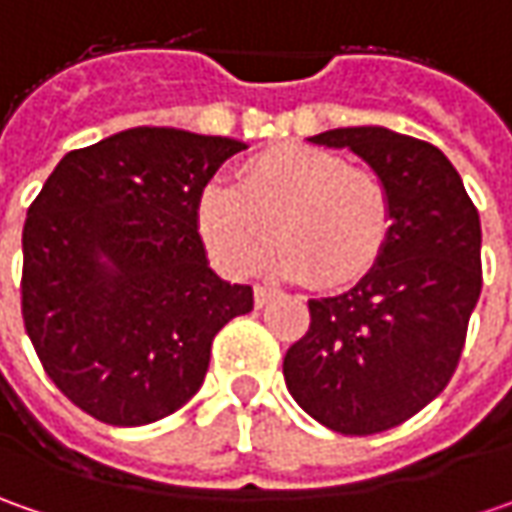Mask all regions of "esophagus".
Returning <instances> with one entry per match:
<instances>
[{"instance_id":"obj_1","label":"esophagus","mask_w":512,"mask_h":512,"mask_svg":"<svg viewBox=\"0 0 512 512\" xmlns=\"http://www.w3.org/2000/svg\"><path fill=\"white\" fill-rule=\"evenodd\" d=\"M276 296V290L273 287H267V285H256L253 287V299H256V307H265L270 299Z\"/></svg>"}]
</instances>
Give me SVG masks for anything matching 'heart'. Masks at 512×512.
Here are the masks:
<instances>
[{
    "label": "heart",
    "instance_id": "obj_1",
    "mask_svg": "<svg viewBox=\"0 0 512 512\" xmlns=\"http://www.w3.org/2000/svg\"><path fill=\"white\" fill-rule=\"evenodd\" d=\"M393 196L376 170L313 145L250 156L236 185L210 182L199 199V233L230 276L262 270L279 239V270L316 287L359 282L387 247Z\"/></svg>",
    "mask_w": 512,
    "mask_h": 512
}]
</instances>
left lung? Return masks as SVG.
I'll list each match as a JSON object with an SVG mask.
<instances>
[{
    "mask_svg": "<svg viewBox=\"0 0 512 512\" xmlns=\"http://www.w3.org/2000/svg\"><path fill=\"white\" fill-rule=\"evenodd\" d=\"M310 142L350 148L382 176L393 230L359 285L307 302L310 327L282 370L307 416L370 436L416 416L453 379L482 293V222L430 142L387 128H336Z\"/></svg>",
    "mask_w": 512,
    "mask_h": 512,
    "instance_id": "1",
    "label": "left lung"
}]
</instances>
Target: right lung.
<instances>
[{
  "label": "right lung",
  "mask_w": 512,
  "mask_h": 512,
  "mask_svg": "<svg viewBox=\"0 0 512 512\" xmlns=\"http://www.w3.org/2000/svg\"><path fill=\"white\" fill-rule=\"evenodd\" d=\"M245 142L133 128L65 159L22 230V319L53 384L116 427L165 419L202 387L210 344L253 310L207 267L199 199Z\"/></svg>",
  "instance_id": "obj_1"
}]
</instances>
